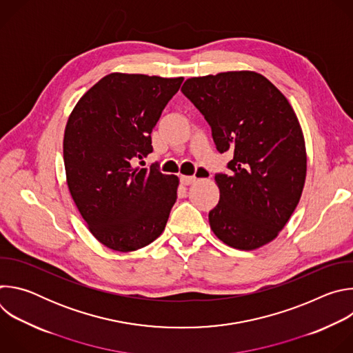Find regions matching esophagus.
<instances>
[{
  "label": "esophagus",
  "mask_w": 353,
  "mask_h": 353,
  "mask_svg": "<svg viewBox=\"0 0 353 353\" xmlns=\"http://www.w3.org/2000/svg\"><path fill=\"white\" fill-rule=\"evenodd\" d=\"M199 176H201V177H210V173H208L207 170H204V169H199ZM195 180H196V177H194V176H181V177H180V181H181V184H184V185L194 184Z\"/></svg>",
  "instance_id": "obj_1"
}]
</instances>
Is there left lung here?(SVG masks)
<instances>
[{"label": "left lung", "instance_id": "8db88e82", "mask_svg": "<svg viewBox=\"0 0 353 353\" xmlns=\"http://www.w3.org/2000/svg\"><path fill=\"white\" fill-rule=\"evenodd\" d=\"M181 92L211 125L219 152H233L229 174H215L221 196L208 215L212 232L239 250L270 243L299 204L307 169L288 99L253 71L190 78Z\"/></svg>", "mask_w": 353, "mask_h": 353}]
</instances>
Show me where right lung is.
I'll return each instance as SVG.
<instances>
[{"label":"right lung","instance_id":"obj_1","mask_svg":"<svg viewBox=\"0 0 353 353\" xmlns=\"http://www.w3.org/2000/svg\"><path fill=\"white\" fill-rule=\"evenodd\" d=\"M183 78L109 74L74 108L64 165L74 203L90 233L116 251H134L165 230L179 179L158 165L132 168L152 152V132Z\"/></svg>","mask_w":353,"mask_h":353}]
</instances>
